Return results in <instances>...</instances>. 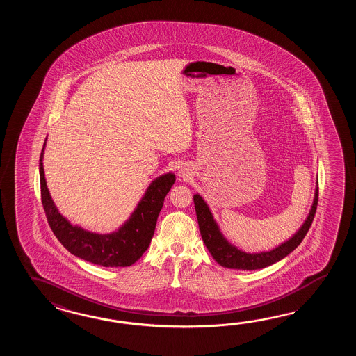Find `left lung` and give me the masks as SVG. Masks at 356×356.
Masks as SVG:
<instances>
[{
    "label": "left lung",
    "mask_w": 356,
    "mask_h": 356,
    "mask_svg": "<svg viewBox=\"0 0 356 356\" xmlns=\"http://www.w3.org/2000/svg\"><path fill=\"white\" fill-rule=\"evenodd\" d=\"M193 202H195V209H196L200 233H201L206 248L211 253L213 259L219 265L227 267V268L258 270V268H264L267 266L273 265L275 262L286 257L289 253H291L302 243L304 236L309 230L316 211H317L318 187L316 189V197H314V202L312 206L309 216L305 220L300 230L290 241L281 244L280 247L270 250V252L252 253V254L235 248L234 245H232L222 236L215 220L212 218L211 212L209 210L207 204H204V200L200 195L193 196Z\"/></svg>",
    "instance_id": "left-lung-1"
}]
</instances>
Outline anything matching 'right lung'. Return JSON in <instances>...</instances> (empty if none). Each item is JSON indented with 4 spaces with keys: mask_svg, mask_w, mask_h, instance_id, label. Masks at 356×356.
Listing matches in <instances>:
<instances>
[{
    "mask_svg": "<svg viewBox=\"0 0 356 356\" xmlns=\"http://www.w3.org/2000/svg\"><path fill=\"white\" fill-rule=\"evenodd\" d=\"M43 150L39 158L40 197L47 221L56 238L76 257L104 267L134 265L149 248L164 198L173 187L175 175H161L152 181L129 221L112 234H94L74 227L60 215L47 188L43 170Z\"/></svg>",
    "mask_w": 356,
    "mask_h": 356,
    "instance_id": "obj_1",
    "label": "right lung"
}]
</instances>
